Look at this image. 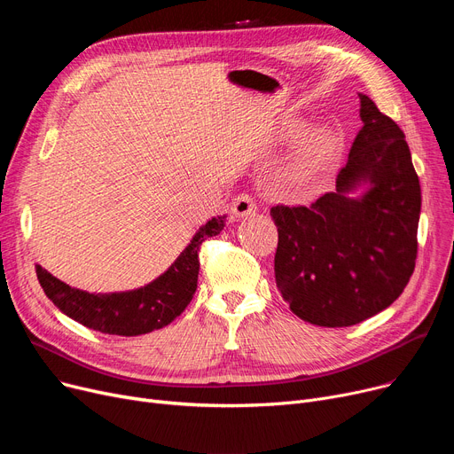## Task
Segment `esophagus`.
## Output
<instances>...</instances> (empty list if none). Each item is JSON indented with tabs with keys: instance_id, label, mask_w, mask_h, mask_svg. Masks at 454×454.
Here are the masks:
<instances>
[{
	"instance_id": "34e87169",
	"label": "esophagus",
	"mask_w": 454,
	"mask_h": 454,
	"mask_svg": "<svg viewBox=\"0 0 454 454\" xmlns=\"http://www.w3.org/2000/svg\"><path fill=\"white\" fill-rule=\"evenodd\" d=\"M231 211L237 215V217H250V215H254L257 211V206H255V200L252 199V195L248 193H241L237 195L231 202Z\"/></svg>"
}]
</instances>
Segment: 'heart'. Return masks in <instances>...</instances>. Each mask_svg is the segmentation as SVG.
Segmentation results:
<instances>
[{"label": "heart", "mask_w": 454, "mask_h": 454, "mask_svg": "<svg viewBox=\"0 0 454 454\" xmlns=\"http://www.w3.org/2000/svg\"><path fill=\"white\" fill-rule=\"evenodd\" d=\"M340 139L329 127H318L309 132L301 143L294 161V176L298 180H311L337 158Z\"/></svg>", "instance_id": "heart-1"}]
</instances>
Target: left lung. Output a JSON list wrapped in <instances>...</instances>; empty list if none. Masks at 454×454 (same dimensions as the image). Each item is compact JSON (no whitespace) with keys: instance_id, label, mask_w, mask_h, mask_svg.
Here are the masks:
<instances>
[{"instance_id":"obj_1","label":"left lung","mask_w":454,"mask_h":454,"mask_svg":"<svg viewBox=\"0 0 454 454\" xmlns=\"http://www.w3.org/2000/svg\"><path fill=\"white\" fill-rule=\"evenodd\" d=\"M363 129L337 175V191L311 206L278 204L274 274L301 320L322 327L359 324L392 305L414 272L421 187L403 130L368 95ZM371 184L361 200L347 193Z\"/></svg>"}]
</instances>
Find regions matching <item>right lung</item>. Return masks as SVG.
Returning <instances> with one entry per match:
<instances>
[{
    "label": "right lung",
    "instance_id": "add662e5",
    "mask_svg": "<svg viewBox=\"0 0 454 454\" xmlns=\"http://www.w3.org/2000/svg\"><path fill=\"white\" fill-rule=\"evenodd\" d=\"M224 219L226 217L223 215V217H213L207 221L195 233L193 241L178 255L169 270L136 291L90 294L71 289L69 285L57 279L40 265H36V276L45 296L75 322L106 333V335H145V333L171 324L193 300L200 269V245L209 237L223 231Z\"/></svg>",
    "mask_w": 454,
    "mask_h": 454
}]
</instances>
